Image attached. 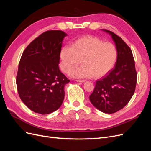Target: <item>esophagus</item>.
<instances>
[{"mask_svg":"<svg viewBox=\"0 0 151 151\" xmlns=\"http://www.w3.org/2000/svg\"><path fill=\"white\" fill-rule=\"evenodd\" d=\"M76 82H77V83H84V82L86 81L85 80H79V79H77V80H76Z\"/></svg>","mask_w":151,"mask_h":151,"instance_id":"obj_1","label":"esophagus"}]
</instances>
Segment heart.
Instances as JSON below:
<instances>
[{
	"instance_id": "b5f03b06",
	"label": "heart",
	"mask_w": 151,
	"mask_h": 151,
	"mask_svg": "<svg viewBox=\"0 0 151 151\" xmlns=\"http://www.w3.org/2000/svg\"><path fill=\"white\" fill-rule=\"evenodd\" d=\"M117 56L115 45L91 35L75 40L71 47H63L60 54L62 70L79 78L103 77L115 65ZM81 61L83 66L74 68Z\"/></svg>"
}]
</instances>
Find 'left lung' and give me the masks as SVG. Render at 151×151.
<instances>
[{"label": "left lung", "instance_id": "obj_1", "mask_svg": "<svg viewBox=\"0 0 151 151\" xmlns=\"http://www.w3.org/2000/svg\"><path fill=\"white\" fill-rule=\"evenodd\" d=\"M111 35L116 45V64L108 74L96 83L91 103L99 111L111 114L120 110L133 96L137 84L135 61L130 47L111 31L103 29Z\"/></svg>", "mask_w": 151, "mask_h": 151}]
</instances>
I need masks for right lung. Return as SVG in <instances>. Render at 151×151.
<instances>
[{
	"mask_svg": "<svg viewBox=\"0 0 151 151\" xmlns=\"http://www.w3.org/2000/svg\"><path fill=\"white\" fill-rule=\"evenodd\" d=\"M60 30L44 32L26 48L16 77L18 94L33 111L45 115L56 111L64 99V87L70 82L59 69L63 38Z\"/></svg>",
	"mask_w": 151,
	"mask_h": 151,
	"instance_id": "1",
	"label": "right lung"
}]
</instances>
